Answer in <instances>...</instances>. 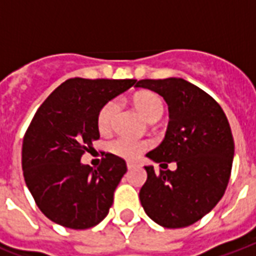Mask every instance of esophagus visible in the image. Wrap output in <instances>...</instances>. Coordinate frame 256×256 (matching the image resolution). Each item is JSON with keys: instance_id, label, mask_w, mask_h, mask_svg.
<instances>
[{"instance_id": "34e87169", "label": "esophagus", "mask_w": 256, "mask_h": 256, "mask_svg": "<svg viewBox=\"0 0 256 256\" xmlns=\"http://www.w3.org/2000/svg\"><path fill=\"white\" fill-rule=\"evenodd\" d=\"M136 168V164H132V162H128V170H132V168Z\"/></svg>"}]
</instances>
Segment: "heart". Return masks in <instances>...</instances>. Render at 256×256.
<instances>
[{
  "label": "heart",
  "mask_w": 256,
  "mask_h": 256,
  "mask_svg": "<svg viewBox=\"0 0 256 256\" xmlns=\"http://www.w3.org/2000/svg\"><path fill=\"white\" fill-rule=\"evenodd\" d=\"M134 104L138 108V112L146 118L148 120H160L164 114V104L158 96L152 92H140L134 98ZM118 110V102L116 100H110L100 108L98 114V128L100 132H108L112 126V120L114 114ZM148 144L142 140H132L126 136H120L110 142L108 148L112 154L124 158V160H136L142 152L146 150Z\"/></svg>",
  "instance_id": "heart-1"
}]
</instances>
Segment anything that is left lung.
Returning a JSON list of instances; mask_svg holds the SVG:
<instances>
[{"label":"left lung","mask_w":256,"mask_h":256,"mask_svg":"<svg viewBox=\"0 0 256 256\" xmlns=\"http://www.w3.org/2000/svg\"><path fill=\"white\" fill-rule=\"evenodd\" d=\"M136 88L164 96L170 122L162 144L146 154L156 164L175 162L174 171L144 166L140 191L144 212L166 228L198 222L222 199L234 160V138L222 108L182 78L142 80ZM168 168V164H166Z\"/></svg>","instance_id":"8db88e82"}]
</instances>
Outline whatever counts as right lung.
Segmentation results:
<instances>
[{"label":"right lung","instance_id":"obj_1","mask_svg":"<svg viewBox=\"0 0 256 256\" xmlns=\"http://www.w3.org/2000/svg\"><path fill=\"white\" fill-rule=\"evenodd\" d=\"M136 82L72 78L37 110L24 138L22 170L37 206L52 222L85 230L108 214L126 162L108 152L92 168L81 158L100 138V108Z\"/></svg>","mask_w":256,"mask_h":256}]
</instances>
